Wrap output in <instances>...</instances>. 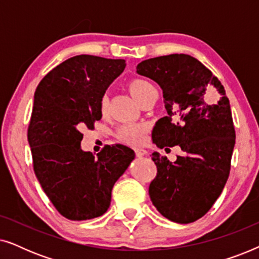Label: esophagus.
I'll return each instance as SVG.
<instances>
[{
  "label": "esophagus",
  "mask_w": 259,
  "mask_h": 259,
  "mask_svg": "<svg viewBox=\"0 0 259 259\" xmlns=\"http://www.w3.org/2000/svg\"><path fill=\"white\" fill-rule=\"evenodd\" d=\"M147 154V151H145V150H143V148H137L136 150V155L137 157H144V155H146Z\"/></svg>",
  "instance_id": "obj_1"
}]
</instances>
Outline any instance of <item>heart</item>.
Wrapping results in <instances>:
<instances>
[{
	"label": "heart",
	"instance_id": "obj_1",
	"mask_svg": "<svg viewBox=\"0 0 259 259\" xmlns=\"http://www.w3.org/2000/svg\"><path fill=\"white\" fill-rule=\"evenodd\" d=\"M128 91L132 94V97L143 105L145 101L157 94V90L151 82L144 79H133L128 83ZM108 108V98L104 95L100 100V111L102 114L107 112ZM147 132V126L144 123H126L122 125L116 132V137L122 143L138 146L143 144L145 140V136Z\"/></svg>",
	"mask_w": 259,
	"mask_h": 259
}]
</instances>
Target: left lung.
Instances as JSON below:
<instances>
[{
	"mask_svg": "<svg viewBox=\"0 0 259 259\" xmlns=\"http://www.w3.org/2000/svg\"><path fill=\"white\" fill-rule=\"evenodd\" d=\"M137 73L154 80L164 94L167 115L155 122L153 143L159 148L179 145L183 151L175 162L152 154L157 177L150 184V198L165 218L193 223L207 213L229 178L236 141L229 99L217 76L191 55L145 60ZM210 89L221 97L208 104Z\"/></svg>",
	"mask_w": 259,
	"mask_h": 259,
	"instance_id": "8db88e82",
	"label": "left lung"
}]
</instances>
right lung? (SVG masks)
Returning a JSON list of instances; mask_svg holds the SVG:
<instances>
[{
    "label": "right lung",
    "mask_w": 259,
    "mask_h": 259,
    "mask_svg": "<svg viewBox=\"0 0 259 259\" xmlns=\"http://www.w3.org/2000/svg\"><path fill=\"white\" fill-rule=\"evenodd\" d=\"M122 59L73 56L53 68L35 91L28 143L35 176L59 213L70 221L100 217L112 189L134 159L123 145L98 157L81 150L82 128L101 119L100 100L125 69Z\"/></svg>",
    "instance_id": "add662e5"
}]
</instances>
